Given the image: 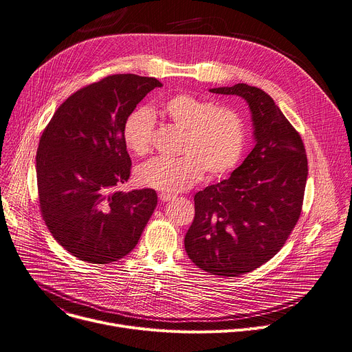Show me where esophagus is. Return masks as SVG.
I'll return each mask as SVG.
<instances>
[{
	"instance_id": "34e87169",
	"label": "esophagus",
	"mask_w": 352,
	"mask_h": 352,
	"mask_svg": "<svg viewBox=\"0 0 352 352\" xmlns=\"http://www.w3.org/2000/svg\"><path fill=\"white\" fill-rule=\"evenodd\" d=\"M158 198H160V201L162 202H168V201H171L173 198H174V195H171V194H166V192H162L158 195Z\"/></svg>"
}]
</instances>
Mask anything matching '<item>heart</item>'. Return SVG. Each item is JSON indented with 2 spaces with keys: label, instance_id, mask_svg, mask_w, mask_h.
Returning <instances> with one entry per match:
<instances>
[{
  "label": "heart",
  "instance_id": "b5f03b06",
  "mask_svg": "<svg viewBox=\"0 0 352 352\" xmlns=\"http://www.w3.org/2000/svg\"><path fill=\"white\" fill-rule=\"evenodd\" d=\"M162 115L184 131L179 158L155 157L136 170L140 185L179 192L199 182L205 174L220 178L240 162L245 147V124L241 116L190 94H177L160 109ZM154 118L147 108H139L127 116L123 140L131 151L144 155L151 148Z\"/></svg>",
  "mask_w": 352,
  "mask_h": 352
}]
</instances>
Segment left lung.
Instances as JSON below:
<instances>
[{
    "label": "left lung",
    "mask_w": 352,
    "mask_h": 352,
    "mask_svg": "<svg viewBox=\"0 0 352 352\" xmlns=\"http://www.w3.org/2000/svg\"><path fill=\"white\" fill-rule=\"evenodd\" d=\"M239 95L251 111L255 146L229 179L197 192L185 236L188 257L213 275L239 276L270 261L300 217L307 157L299 132L261 88H212Z\"/></svg>",
    "instance_id": "1"
}]
</instances>
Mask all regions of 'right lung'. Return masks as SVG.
I'll return each instance as SVG.
<instances>
[{"mask_svg":"<svg viewBox=\"0 0 352 352\" xmlns=\"http://www.w3.org/2000/svg\"><path fill=\"white\" fill-rule=\"evenodd\" d=\"M153 77L108 76L63 102L36 154L42 217L56 241L91 264L123 258L138 244L154 208V189L122 192L132 160L123 126L155 87Z\"/></svg>","mask_w":352,"mask_h":352,"instance_id":"obj_1","label":"right lung"}]
</instances>
